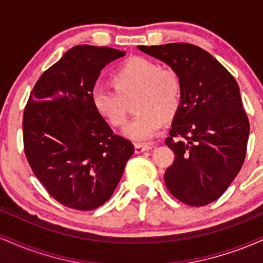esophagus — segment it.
I'll use <instances>...</instances> for the list:
<instances>
[{
    "label": "esophagus",
    "mask_w": 263,
    "mask_h": 263,
    "mask_svg": "<svg viewBox=\"0 0 263 263\" xmlns=\"http://www.w3.org/2000/svg\"><path fill=\"white\" fill-rule=\"evenodd\" d=\"M152 148V146L151 144H135V152L136 153H142V152H146V151H148Z\"/></svg>",
    "instance_id": "esophagus-1"
}]
</instances>
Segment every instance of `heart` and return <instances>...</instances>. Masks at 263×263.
Instances as JSON below:
<instances>
[{"instance_id": "obj_1", "label": "heart", "mask_w": 263, "mask_h": 263, "mask_svg": "<svg viewBox=\"0 0 263 263\" xmlns=\"http://www.w3.org/2000/svg\"><path fill=\"white\" fill-rule=\"evenodd\" d=\"M115 89L96 84L90 92L93 110L111 126L120 127L127 119L129 104L138 112L123 128L125 137L136 142L152 140L164 120L174 117L183 101V84L172 69L156 62L134 57L115 70Z\"/></svg>"}]
</instances>
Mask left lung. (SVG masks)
<instances>
[{
    "mask_svg": "<svg viewBox=\"0 0 263 263\" xmlns=\"http://www.w3.org/2000/svg\"><path fill=\"white\" fill-rule=\"evenodd\" d=\"M179 75L183 101L165 144L174 162L164 182L190 206L219 199L245 161L250 123L236 80L206 50L189 43L138 45Z\"/></svg>",
    "mask_w": 263,
    "mask_h": 263,
    "instance_id": "obj_1",
    "label": "left lung"
}]
</instances>
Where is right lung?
<instances>
[{
	"label": "right lung",
	"instance_id": "1",
	"mask_svg": "<svg viewBox=\"0 0 263 263\" xmlns=\"http://www.w3.org/2000/svg\"><path fill=\"white\" fill-rule=\"evenodd\" d=\"M125 54L75 45L42 74L26 105L27 161L50 197L70 209L93 210L107 201L135 152L90 101L100 71Z\"/></svg>",
	"mask_w": 263,
	"mask_h": 263
}]
</instances>
